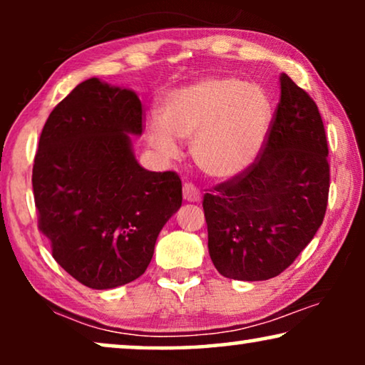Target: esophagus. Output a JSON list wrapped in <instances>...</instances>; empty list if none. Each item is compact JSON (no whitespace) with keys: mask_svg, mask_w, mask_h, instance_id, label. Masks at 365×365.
<instances>
[{"mask_svg":"<svg viewBox=\"0 0 365 365\" xmlns=\"http://www.w3.org/2000/svg\"><path fill=\"white\" fill-rule=\"evenodd\" d=\"M182 197H184V201H187V202H199L201 201V192H199L197 189L192 186V184L186 182L182 186Z\"/></svg>","mask_w":365,"mask_h":365,"instance_id":"34e87169","label":"esophagus"}]
</instances>
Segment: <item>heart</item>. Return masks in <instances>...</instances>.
<instances>
[{"label": "heart", "mask_w": 365, "mask_h": 365, "mask_svg": "<svg viewBox=\"0 0 365 365\" xmlns=\"http://www.w3.org/2000/svg\"><path fill=\"white\" fill-rule=\"evenodd\" d=\"M271 123L272 101L261 84L207 76L164 94L159 119L146 124V141L164 159L178 158V139L191 141L196 168L224 182L257 163Z\"/></svg>", "instance_id": "heart-1"}]
</instances>
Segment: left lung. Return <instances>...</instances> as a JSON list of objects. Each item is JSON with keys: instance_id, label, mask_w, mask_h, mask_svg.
Returning <instances> with one entry per match:
<instances>
[{"instance_id": "left-lung-1", "label": "left lung", "mask_w": 365, "mask_h": 365, "mask_svg": "<svg viewBox=\"0 0 365 365\" xmlns=\"http://www.w3.org/2000/svg\"><path fill=\"white\" fill-rule=\"evenodd\" d=\"M327 139L317 104L287 74L261 159L204 196L207 247L224 277L267 281L294 262L324 221Z\"/></svg>"}]
</instances>
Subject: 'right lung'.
Segmentation results:
<instances>
[{
    "label": "right lung",
    "instance_id": "add662e5",
    "mask_svg": "<svg viewBox=\"0 0 365 365\" xmlns=\"http://www.w3.org/2000/svg\"><path fill=\"white\" fill-rule=\"evenodd\" d=\"M143 108L129 88L79 83L49 114L33 166L39 229L53 257L91 289L134 281L182 202L176 173H153L134 156Z\"/></svg>",
    "mask_w": 365,
    "mask_h": 365
}]
</instances>
